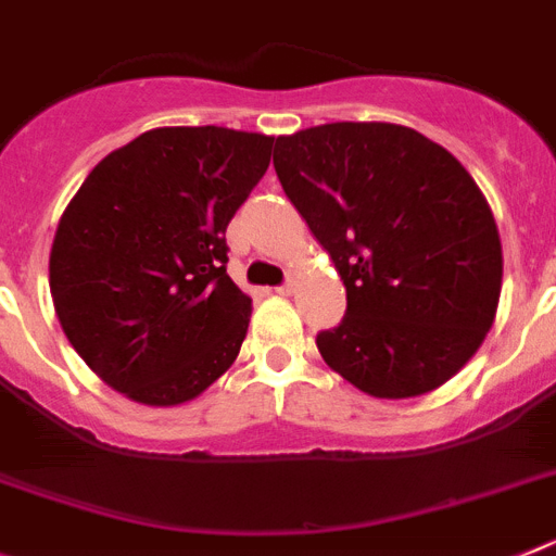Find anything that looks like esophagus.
Here are the masks:
<instances>
[{
  "instance_id": "obj_1",
  "label": "esophagus",
  "mask_w": 556,
  "mask_h": 556,
  "mask_svg": "<svg viewBox=\"0 0 556 556\" xmlns=\"http://www.w3.org/2000/svg\"><path fill=\"white\" fill-rule=\"evenodd\" d=\"M275 292H278V294H294V281H292V278H289L287 283H281V287L275 289Z\"/></svg>"
}]
</instances>
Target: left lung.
Here are the masks:
<instances>
[{
    "label": "left lung",
    "instance_id": "1",
    "mask_svg": "<svg viewBox=\"0 0 556 556\" xmlns=\"http://www.w3.org/2000/svg\"><path fill=\"white\" fill-rule=\"evenodd\" d=\"M273 165L348 289L339 328L317 336L325 364L380 400L444 386L480 350L502 292L475 178L416 129L353 121L278 137Z\"/></svg>",
    "mask_w": 556,
    "mask_h": 556
}]
</instances>
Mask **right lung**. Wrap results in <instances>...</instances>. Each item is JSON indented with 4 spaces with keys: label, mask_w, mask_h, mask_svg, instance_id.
I'll use <instances>...</instances> for the list:
<instances>
[{
    "label": "right lung",
    "mask_w": 556,
    "mask_h": 556,
    "mask_svg": "<svg viewBox=\"0 0 556 556\" xmlns=\"http://www.w3.org/2000/svg\"><path fill=\"white\" fill-rule=\"evenodd\" d=\"M275 137L162 126L106 154L60 217L49 289L65 336L142 405L195 400L237 361L251 298L228 278L226 228Z\"/></svg>",
    "instance_id": "obj_1"
}]
</instances>
